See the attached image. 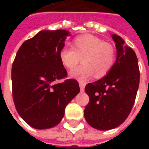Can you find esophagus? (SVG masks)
Returning a JSON list of instances; mask_svg holds the SVG:
<instances>
[{"label": "esophagus", "mask_w": 149, "mask_h": 149, "mask_svg": "<svg viewBox=\"0 0 149 149\" xmlns=\"http://www.w3.org/2000/svg\"><path fill=\"white\" fill-rule=\"evenodd\" d=\"M79 85H80V88H81V92H84L85 84H84V83H81V82H80V83H79Z\"/></svg>", "instance_id": "1"}]
</instances>
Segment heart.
<instances>
[{
    "instance_id": "b5f03b06",
    "label": "heart",
    "mask_w": 149,
    "mask_h": 149,
    "mask_svg": "<svg viewBox=\"0 0 149 149\" xmlns=\"http://www.w3.org/2000/svg\"><path fill=\"white\" fill-rule=\"evenodd\" d=\"M72 48L65 47L59 52L62 65L72 69L82 60L83 64L70 72V77L84 83L91 77L101 78L109 73L116 61V50L112 44L100 37L84 34L76 37Z\"/></svg>"
}]
</instances>
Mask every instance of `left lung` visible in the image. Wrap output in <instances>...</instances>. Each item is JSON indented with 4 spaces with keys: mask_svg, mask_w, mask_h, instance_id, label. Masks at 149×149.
I'll use <instances>...</instances> for the list:
<instances>
[{
    "mask_svg": "<svg viewBox=\"0 0 149 149\" xmlns=\"http://www.w3.org/2000/svg\"><path fill=\"white\" fill-rule=\"evenodd\" d=\"M116 43V60L109 73L85 86L89 102L84 118L93 128L109 130L118 127L131 112L136 97L140 70L137 57L120 36L112 34Z\"/></svg>",
    "mask_w": 149,
    "mask_h": 149,
    "instance_id": "left-lung-1",
    "label": "left lung"
}]
</instances>
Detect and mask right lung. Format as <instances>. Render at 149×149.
I'll list each match as a JSON object with an SVG mask.
<instances>
[{"label": "right lung", "instance_id": "1", "mask_svg": "<svg viewBox=\"0 0 149 149\" xmlns=\"http://www.w3.org/2000/svg\"><path fill=\"white\" fill-rule=\"evenodd\" d=\"M68 31L42 30L25 40L12 67L13 97L16 109L28 125L46 129L58 125L66 105L80 92L74 79L67 77L59 52Z\"/></svg>", "mask_w": 149, "mask_h": 149}]
</instances>
